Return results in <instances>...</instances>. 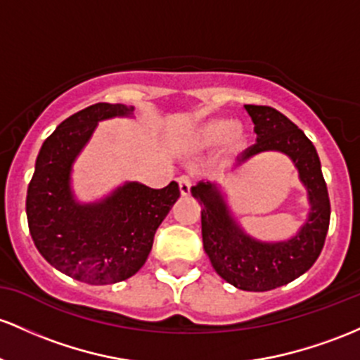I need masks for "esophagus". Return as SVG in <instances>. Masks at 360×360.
Wrapping results in <instances>:
<instances>
[{"label":"esophagus","instance_id":"1","mask_svg":"<svg viewBox=\"0 0 360 360\" xmlns=\"http://www.w3.org/2000/svg\"><path fill=\"white\" fill-rule=\"evenodd\" d=\"M177 181H179L181 195H183V196H189V195H191V188H193V179H191V176H181Z\"/></svg>","mask_w":360,"mask_h":360}]
</instances>
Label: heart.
<instances>
[{
    "label": "heart",
    "instance_id": "1",
    "mask_svg": "<svg viewBox=\"0 0 360 360\" xmlns=\"http://www.w3.org/2000/svg\"><path fill=\"white\" fill-rule=\"evenodd\" d=\"M222 141L227 148H239L244 141L243 128L229 120H210L189 133L188 147L200 152L215 147Z\"/></svg>",
    "mask_w": 360,
    "mask_h": 360
}]
</instances>
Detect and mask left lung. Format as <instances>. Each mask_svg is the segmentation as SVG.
I'll use <instances>...</instances> for the list:
<instances>
[{
	"label": "left lung",
	"instance_id": "8db88e82",
	"mask_svg": "<svg viewBox=\"0 0 360 360\" xmlns=\"http://www.w3.org/2000/svg\"><path fill=\"white\" fill-rule=\"evenodd\" d=\"M244 109L255 122L256 143L240 153L236 165L262 152L290 157L311 205L306 222L294 238L263 243L239 227L217 183L201 181L191 195L201 205L203 248L217 274L240 290L264 292L306 274L318 259L330 225V198L318 152L302 129L268 105L250 104Z\"/></svg>",
	"mask_w": 360,
	"mask_h": 360
}]
</instances>
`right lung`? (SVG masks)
<instances>
[{
    "label": "right lung",
    "mask_w": 360,
    "mask_h": 360,
    "mask_svg": "<svg viewBox=\"0 0 360 360\" xmlns=\"http://www.w3.org/2000/svg\"><path fill=\"white\" fill-rule=\"evenodd\" d=\"M131 114L133 108L124 104L98 102L63 121L42 143L27 189V220L35 248L61 274L90 285L135 275L181 195L176 181L162 189L133 181L101 201L75 198L71 167L97 122Z\"/></svg>",
    "instance_id": "right-lung-1"
}]
</instances>
